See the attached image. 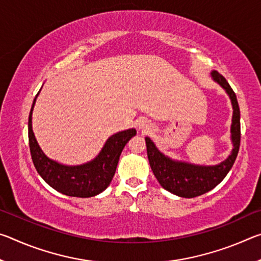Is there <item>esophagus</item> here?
<instances>
[{"instance_id":"obj_1","label":"esophagus","mask_w":261,"mask_h":261,"mask_svg":"<svg viewBox=\"0 0 261 261\" xmlns=\"http://www.w3.org/2000/svg\"><path fill=\"white\" fill-rule=\"evenodd\" d=\"M139 129L144 130V131H148V130H151V125L147 124L146 122H141V123H139Z\"/></svg>"}]
</instances>
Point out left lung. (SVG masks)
Instances as JSON below:
<instances>
[{
    "label": "left lung",
    "instance_id": "8db88e82",
    "mask_svg": "<svg viewBox=\"0 0 261 261\" xmlns=\"http://www.w3.org/2000/svg\"><path fill=\"white\" fill-rule=\"evenodd\" d=\"M212 77L218 82L230 96L233 115L231 124V139L233 144L232 152L227 160L218 166L201 167L190 163L173 161L163 155L155 147L153 141L146 137V147L149 165L159 183L167 191L183 198H194L211 191L222 182L235 162L241 144V113L235 92L229 85L222 74L218 71L212 72Z\"/></svg>",
    "mask_w": 261,
    "mask_h": 261
}]
</instances>
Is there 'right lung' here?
Instances as JSON below:
<instances>
[{
	"instance_id": "1",
	"label": "right lung",
	"mask_w": 261,
	"mask_h": 261,
	"mask_svg": "<svg viewBox=\"0 0 261 261\" xmlns=\"http://www.w3.org/2000/svg\"><path fill=\"white\" fill-rule=\"evenodd\" d=\"M34 103L35 98L29 116V145L34 167L41 177L56 191L70 197H93L107 189L116 171L123 148L137 131L129 129L113 135L93 161L82 166H63L49 160L35 140L32 130Z\"/></svg>"
}]
</instances>
